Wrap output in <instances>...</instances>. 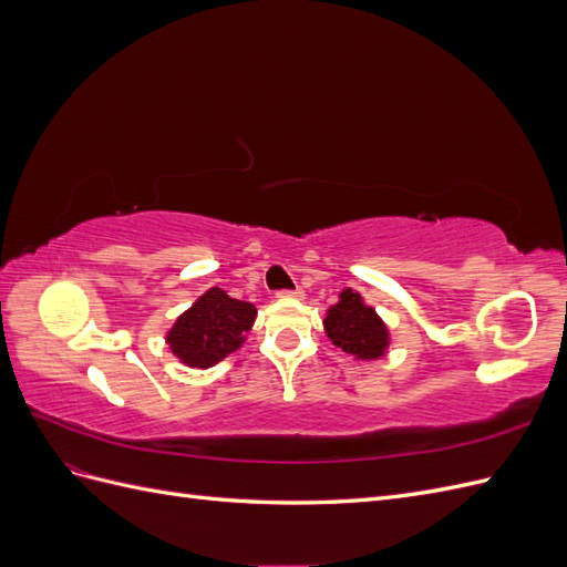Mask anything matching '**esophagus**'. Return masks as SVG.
<instances>
[{
    "instance_id": "esophagus-1",
    "label": "esophagus",
    "mask_w": 567,
    "mask_h": 567,
    "mask_svg": "<svg viewBox=\"0 0 567 567\" xmlns=\"http://www.w3.org/2000/svg\"><path fill=\"white\" fill-rule=\"evenodd\" d=\"M302 288H290V290H277V298H302Z\"/></svg>"
}]
</instances>
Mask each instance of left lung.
<instances>
[{"mask_svg":"<svg viewBox=\"0 0 567 567\" xmlns=\"http://www.w3.org/2000/svg\"><path fill=\"white\" fill-rule=\"evenodd\" d=\"M323 326L333 346L357 359H379L388 350L385 323L352 288L342 290L340 300L326 312Z\"/></svg>","mask_w":567,"mask_h":567,"instance_id":"8db88e82","label":"left lung"}]
</instances>
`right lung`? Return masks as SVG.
<instances>
[{
  "mask_svg": "<svg viewBox=\"0 0 567 567\" xmlns=\"http://www.w3.org/2000/svg\"><path fill=\"white\" fill-rule=\"evenodd\" d=\"M255 305L210 288L188 307L167 333V346L182 364L208 369L236 352L255 321Z\"/></svg>",
  "mask_w": 567,
  "mask_h": 567,
  "instance_id": "right-lung-1",
  "label": "right lung"
}]
</instances>
